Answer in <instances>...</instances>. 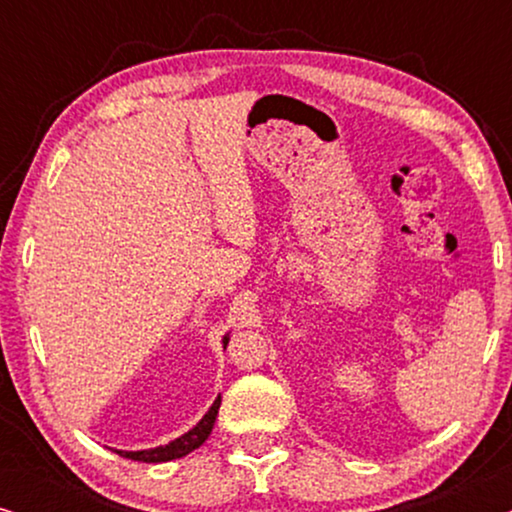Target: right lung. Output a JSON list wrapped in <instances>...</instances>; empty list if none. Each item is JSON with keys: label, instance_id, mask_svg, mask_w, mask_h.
Returning a JSON list of instances; mask_svg holds the SVG:
<instances>
[{"label": "right lung", "instance_id": "1", "mask_svg": "<svg viewBox=\"0 0 512 512\" xmlns=\"http://www.w3.org/2000/svg\"><path fill=\"white\" fill-rule=\"evenodd\" d=\"M223 345H228V335L223 338ZM219 405H221V396L216 398L212 408L207 410V415L202 417L191 431L184 433V436H179L177 440H172V443L151 447V450H139V452L116 450V454H121V457L132 459V461H144V464H160V461H172V459L186 457L188 452L198 450V447L209 438V433H212V429H214L216 415H219Z\"/></svg>", "mask_w": 512, "mask_h": 512}]
</instances>
